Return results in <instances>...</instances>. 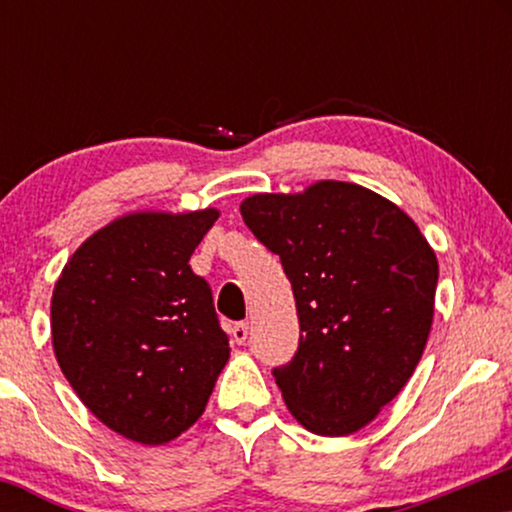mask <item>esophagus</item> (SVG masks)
Instances as JSON below:
<instances>
[{
  "mask_svg": "<svg viewBox=\"0 0 512 512\" xmlns=\"http://www.w3.org/2000/svg\"><path fill=\"white\" fill-rule=\"evenodd\" d=\"M230 335H233V340L237 345H244L249 338V324H244V321H237V324L230 326Z\"/></svg>",
  "mask_w": 512,
  "mask_h": 512,
  "instance_id": "obj_1",
  "label": "esophagus"
}]
</instances>
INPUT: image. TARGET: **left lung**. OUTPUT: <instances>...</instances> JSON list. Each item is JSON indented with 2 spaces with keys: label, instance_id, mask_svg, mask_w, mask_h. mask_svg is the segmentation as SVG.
<instances>
[{
  "label": "left lung",
  "instance_id": "left-lung-1",
  "mask_svg": "<svg viewBox=\"0 0 512 512\" xmlns=\"http://www.w3.org/2000/svg\"><path fill=\"white\" fill-rule=\"evenodd\" d=\"M240 212L279 256L296 298L298 349L272 368L286 408L319 436L363 429L422 359L436 254L403 209L345 181L251 195Z\"/></svg>",
  "mask_w": 512,
  "mask_h": 512
}]
</instances>
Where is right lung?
Segmentation results:
<instances>
[{
	"mask_svg": "<svg viewBox=\"0 0 512 512\" xmlns=\"http://www.w3.org/2000/svg\"><path fill=\"white\" fill-rule=\"evenodd\" d=\"M216 219V209L121 216L55 282V359L83 405L135 443H170L198 422L230 356L212 289L188 265Z\"/></svg>",
	"mask_w": 512,
	"mask_h": 512,
	"instance_id": "add662e5",
	"label": "right lung"
}]
</instances>
